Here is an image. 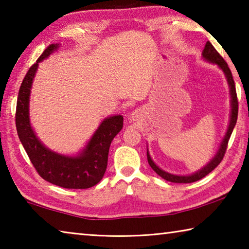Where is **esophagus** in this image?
Returning <instances> with one entry per match:
<instances>
[{
	"instance_id": "34e87169",
	"label": "esophagus",
	"mask_w": 249,
	"mask_h": 249,
	"mask_svg": "<svg viewBox=\"0 0 249 249\" xmlns=\"http://www.w3.org/2000/svg\"><path fill=\"white\" fill-rule=\"evenodd\" d=\"M138 117H140V112H138V109H135L134 112H132V114L129 115V120L136 121Z\"/></svg>"
}]
</instances>
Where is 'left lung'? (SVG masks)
Masks as SVG:
<instances>
[{"instance_id":"8db88e82","label":"left lung","mask_w":249,"mask_h":249,"mask_svg":"<svg viewBox=\"0 0 249 249\" xmlns=\"http://www.w3.org/2000/svg\"><path fill=\"white\" fill-rule=\"evenodd\" d=\"M202 58H203V60H205L206 62L216 65L225 75V79H226L227 84H229V88H230V96H231L230 122H229V125H227L226 133L224 135V137L222 138L220 146H218L215 155L213 156L212 159H211L205 166H203L201 169H199L197 171L193 172V174H190V175H175V174H170V172L161 169V168H160L158 165H156V162L154 161L153 158H151L149 150H148V146H147V159H148V163L151 167V169H153L158 176L161 177L162 179L170 181V182H176V183L196 182V181L202 179L206 175H209L211 171L215 169V168L218 166V163L222 161L223 157H224V154H225L227 144H229L230 137H231V132H233V129L236 125V121H237V114H238L237 95H236L233 75H231L229 66H227V64L224 61V59L220 56V53L216 52L215 48L213 47L212 44H211L210 41H208V43H206L204 46L203 52H202Z\"/></svg>"}]
</instances>
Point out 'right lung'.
<instances>
[{
	"label": "right lung",
	"mask_w": 249,
	"mask_h": 249,
	"mask_svg": "<svg viewBox=\"0 0 249 249\" xmlns=\"http://www.w3.org/2000/svg\"><path fill=\"white\" fill-rule=\"evenodd\" d=\"M59 47L60 44L50 45L25 75L16 105V129L24 149L41 178L61 188L88 189L98 184L103 178L109 146L123 127V116L117 114L103 119L77 154H60L48 148L39 140L29 117L31 90L39 64Z\"/></svg>",
	"instance_id": "add662e5"
}]
</instances>
